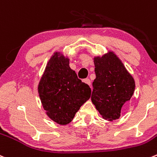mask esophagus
<instances>
[{"label": "esophagus", "instance_id": "obj_1", "mask_svg": "<svg viewBox=\"0 0 157 157\" xmlns=\"http://www.w3.org/2000/svg\"><path fill=\"white\" fill-rule=\"evenodd\" d=\"M83 82H84L85 83H86L87 85H89V86H90L91 82H90V80H89V79H85V80H83Z\"/></svg>", "mask_w": 157, "mask_h": 157}]
</instances>
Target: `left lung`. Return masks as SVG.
<instances>
[{"label": "left lung", "instance_id": "8db88e82", "mask_svg": "<svg viewBox=\"0 0 157 157\" xmlns=\"http://www.w3.org/2000/svg\"><path fill=\"white\" fill-rule=\"evenodd\" d=\"M96 79L93 82L91 101L103 119H119L121 108L135 90V80L112 51L94 57Z\"/></svg>", "mask_w": 157, "mask_h": 157}]
</instances>
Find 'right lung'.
Masks as SVG:
<instances>
[{
    "mask_svg": "<svg viewBox=\"0 0 157 157\" xmlns=\"http://www.w3.org/2000/svg\"><path fill=\"white\" fill-rule=\"evenodd\" d=\"M70 59L55 51L46 65L37 86L42 106L51 121L67 125L90 99L91 90L70 67Z\"/></svg>",
    "mask_w": 157,
    "mask_h": 157,
    "instance_id": "right-lung-1",
    "label": "right lung"
}]
</instances>
